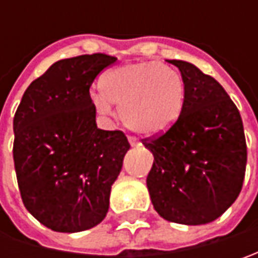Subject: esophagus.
<instances>
[{"label":"esophagus","mask_w":258,"mask_h":258,"mask_svg":"<svg viewBox=\"0 0 258 258\" xmlns=\"http://www.w3.org/2000/svg\"><path fill=\"white\" fill-rule=\"evenodd\" d=\"M129 144H131V146H139L141 142L136 138H134V136H129Z\"/></svg>","instance_id":"obj_1"}]
</instances>
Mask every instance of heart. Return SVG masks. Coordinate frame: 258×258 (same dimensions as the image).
Instances as JSON below:
<instances>
[{"label": "heart", "instance_id": "heart-1", "mask_svg": "<svg viewBox=\"0 0 258 258\" xmlns=\"http://www.w3.org/2000/svg\"><path fill=\"white\" fill-rule=\"evenodd\" d=\"M102 93L92 96L100 114L112 113V103L120 106L123 123L136 134L158 136L179 119L185 102L181 75L158 61H138L107 72L100 82Z\"/></svg>", "mask_w": 258, "mask_h": 258}]
</instances>
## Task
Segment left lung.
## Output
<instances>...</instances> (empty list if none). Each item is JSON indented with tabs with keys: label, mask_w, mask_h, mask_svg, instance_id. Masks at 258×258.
<instances>
[{
	"label": "left lung",
	"mask_w": 258,
	"mask_h": 258,
	"mask_svg": "<svg viewBox=\"0 0 258 258\" xmlns=\"http://www.w3.org/2000/svg\"><path fill=\"white\" fill-rule=\"evenodd\" d=\"M168 61L181 72L185 102L169 131L142 139L154 155L146 185L162 218L201 225L223 215L243 188L247 164L243 120L214 77L188 61Z\"/></svg>",
	"instance_id": "obj_1"
}]
</instances>
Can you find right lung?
<instances>
[{
    "instance_id": "obj_1",
    "label": "right lung",
    "mask_w": 258,
    "mask_h": 258,
    "mask_svg": "<svg viewBox=\"0 0 258 258\" xmlns=\"http://www.w3.org/2000/svg\"><path fill=\"white\" fill-rule=\"evenodd\" d=\"M117 58L96 53L55 61L27 87L14 116L17 182L28 213L58 233L103 221L131 145L96 124L90 87Z\"/></svg>"
}]
</instances>
